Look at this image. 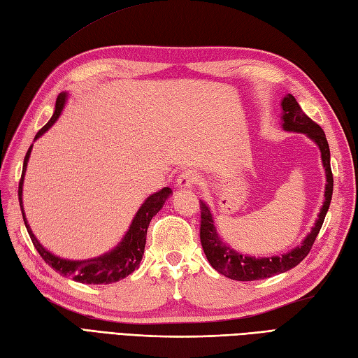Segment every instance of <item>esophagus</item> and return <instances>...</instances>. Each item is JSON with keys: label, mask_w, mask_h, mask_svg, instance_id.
<instances>
[{"label": "esophagus", "mask_w": 358, "mask_h": 358, "mask_svg": "<svg viewBox=\"0 0 358 358\" xmlns=\"http://www.w3.org/2000/svg\"><path fill=\"white\" fill-rule=\"evenodd\" d=\"M198 181H199L198 173L192 169H186L178 176L177 186L180 189H190V187H194L195 185H198Z\"/></svg>", "instance_id": "34e87169"}]
</instances>
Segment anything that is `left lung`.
Wrapping results in <instances>:
<instances>
[{
  "mask_svg": "<svg viewBox=\"0 0 358 358\" xmlns=\"http://www.w3.org/2000/svg\"><path fill=\"white\" fill-rule=\"evenodd\" d=\"M280 105H282V128L285 131L302 132V134H306L320 149L322 164L323 168H325V176H327L325 201H323V206L320 207V212L317 215V220L314 222V227L311 229L310 234L305 236L301 245H297L292 252L284 253L282 256L255 257V256L241 255L235 252L234 248H230L222 243L221 238L217 234V229H215L210 209L207 207L204 201L199 199V209H201L199 239H201L204 255L215 270L221 273L222 276L230 278L234 280L267 279L274 276V274L292 270L297 264H301L306 257V255L310 253L314 241L317 238L319 231L322 229V224L325 221L327 212L329 209L334 180H332L331 163H329L331 155H329V146L325 137V132H323V129L317 123L313 122L308 115L302 111L301 105L297 103V101L292 94H287L284 99H282Z\"/></svg>",
  "mask_w": 358,
  "mask_h": 358,
  "instance_id": "obj_1",
  "label": "left lung"
}]
</instances>
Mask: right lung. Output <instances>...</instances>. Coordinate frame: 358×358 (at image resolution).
Returning <instances> with one entry per match:
<instances>
[{
  "mask_svg": "<svg viewBox=\"0 0 358 358\" xmlns=\"http://www.w3.org/2000/svg\"><path fill=\"white\" fill-rule=\"evenodd\" d=\"M66 101V93H61L56 99V106H55V113L52 115V119L47 122L45 127L41 128L38 131V134L35 137L39 138L44 134L45 131L50 129V127L59 117L64 105ZM33 145H30L29 151L24 157V166H22V173H21V180H20V187H18V196H20V206H21V213H22V220L24 224H26V229L30 235V239L33 245L41 255V257L52 267L56 270L62 276H69L73 280L80 282V284H113V282H117L123 278L129 276V274L138 268L141 257H143L145 252V244H146V231L149 227V222L155 217L159 210L163 207L164 201L168 199V196L172 194L171 187H163L159 192H155L152 195H149L145 203L140 206V209L137 210L134 220H132L131 226L128 229L127 234H124L123 239L119 243L117 247H114L111 252H108L102 256L93 257V259H85V261H70V259H62L59 256H55L53 253H50L47 248L41 245L36 236L33 235V231L29 226L26 213H24V207H22V185H24V176H26V169H27V162L30 159V152H31Z\"/></svg>",
  "mask_w": 358,
  "mask_h": 358,
  "instance_id": "add662e5",
  "label": "right lung"
}]
</instances>
